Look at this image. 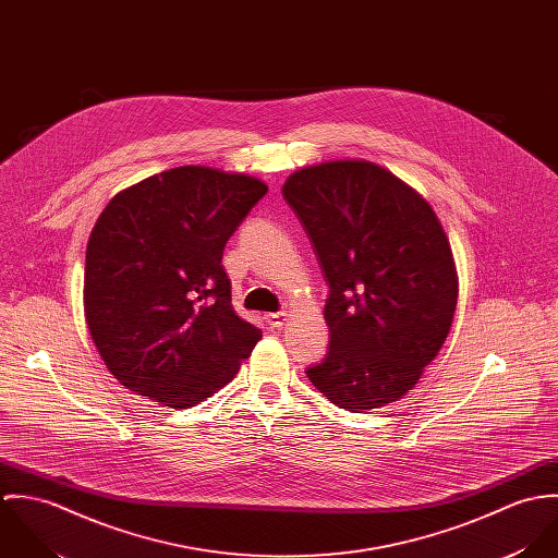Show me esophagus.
<instances>
[{"label": "esophagus", "instance_id": "esophagus-1", "mask_svg": "<svg viewBox=\"0 0 558 558\" xmlns=\"http://www.w3.org/2000/svg\"><path fill=\"white\" fill-rule=\"evenodd\" d=\"M266 324H268V328H281L283 324H286V319H288V314H283V312H277V314H268L266 316Z\"/></svg>", "mask_w": 558, "mask_h": 558}]
</instances>
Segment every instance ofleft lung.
Listing matches in <instances>:
<instances>
[{"label": "left lung", "instance_id": "obj_1", "mask_svg": "<svg viewBox=\"0 0 558 558\" xmlns=\"http://www.w3.org/2000/svg\"><path fill=\"white\" fill-rule=\"evenodd\" d=\"M281 193L328 283L330 343L310 380L352 412L398 401L442 348L458 305L456 262L438 217L369 160L303 167Z\"/></svg>", "mask_w": 558, "mask_h": 558}]
</instances>
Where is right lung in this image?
I'll return each instance as SVG.
<instances>
[{"label":"right lung","mask_w":558,"mask_h":558,"mask_svg":"<svg viewBox=\"0 0 558 558\" xmlns=\"http://www.w3.org/2000/svg\"><path fill=\"white\" fill-rule=\"evenodd\" d=\"M268 186L184 165L120 191L85 251L83 307L107 369L169 408L223 389L262 330L232 307L223 248Z\"/></svg>","instance_id":"obj_1"}]
</instances>
